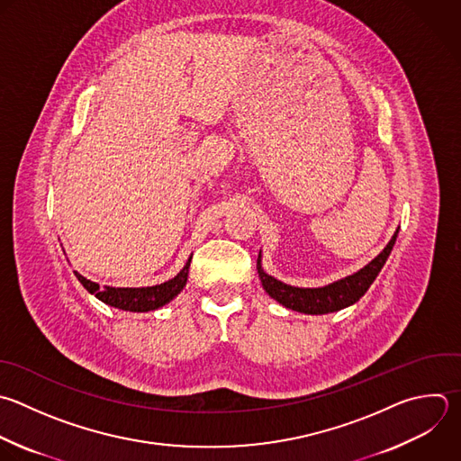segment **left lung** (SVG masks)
Segmentation results:
<instances>
[{"label":"left lung","mask_w":461,"mask_h":461,"mask_svg":"<svg viewBox=\"0 0 461 461\" xmlns=\"http://www.w3.org/2000/svg\"><path fill=\"white\" fill-rule=\"evenodd\" d=\"M400 229V227H398ZM398 229L394 230L389 243L384 247V250L371 259L366 267L357 270L351 276H346L342 279H337L330 285L317 286V288H303V286H292L286 285L274 276H268L261 267V252L258 258V274L261 279V285L265 292L276 299L279 304H283L288 310L308 313V315H324L331 312H339L342 308H348L355 304L371 286V283L376 279L378 272L382 270L384 263L387 261L393 245L398 236Z\"/></svg>","instance_id":"obj_1"}]
</instances>
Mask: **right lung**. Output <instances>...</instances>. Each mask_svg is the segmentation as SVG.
<instances>
[{
    "mask_svg": "<svg viewBox=\"0 0 461 461\" xmlns=\"http://www.w3.org/2000/svg\"><path fill=\"white\" fill-rule=\"evenodd\" d=\"M191 259H193V254L189 256L184 268L173 279L155 286H142V288L99 286V283L86 279L79 272H76V277L92 295H95L99 301H103L108 306H113L124 312H153L171 303L184 290L189 276Z\"/></svg>",
    "mask_w": 461,
    "mask_h": 461,
    "instance_id": "obj_1",
    "label": "right lung"
}]
</instances>
